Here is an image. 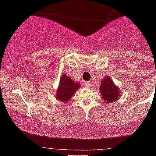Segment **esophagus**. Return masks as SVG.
<instances>
[{
    "instance_id": "34e87169",
    "label": "esophagus",
    "mask_w": 156,
    "mask_h": 156,
    "mask_svg": "<svg viewBox=\"0 0 156 156\" xmlns=\"http://www.w3.org/2000/svg\"><path fill=\"white\" fill-rule=\"evenodd\" d=\"M83 86H84L85 87H86V88H89V87H90V86H91V85H90V82H85L84 83H83Z\"/></svg>"
}]
</instances>
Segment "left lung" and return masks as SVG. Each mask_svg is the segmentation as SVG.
Returning a JSON list of instances; mask_svg holds the SVG:
<instances>
[{
    "mask_svg": "<svg viewBox=\"0 0 156 156\" xmlns=\"http://www.w3.org/2000/svg\"><path fill=\"white\" fill-rule=\"evenodd\" d=\"M100 91L103 100L107 103L114 102L120 98V89L114 85L111 78L108 76H106L101 82Z\"/></svg>",
    "mask_w": 156,
    "mask_h": 156,
    "instance_id": "left-lung-1",
    "label": "left lung"
}]
</instances>
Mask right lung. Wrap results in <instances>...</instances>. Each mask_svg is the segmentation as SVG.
Listing matches in <instances>:
<instances>
[{
    "label": "right lung",
    "instance_id": "add662e5",
    "mask_svg": "<svg viewBox=\"0 0 156 156\" xmlns=\"http://www.w3.org/2000/svg\"><path fill=\"white\" fill-rule=\"evenodd\" d=\"M79 87L80 84L78 82H74L70 77L63 74L61 77L59 86L56 91V98L62 102H66L70 100Z\"/></svg>",
    "mask_w": 156,
    "mask_h": 156
}]
</instances>
